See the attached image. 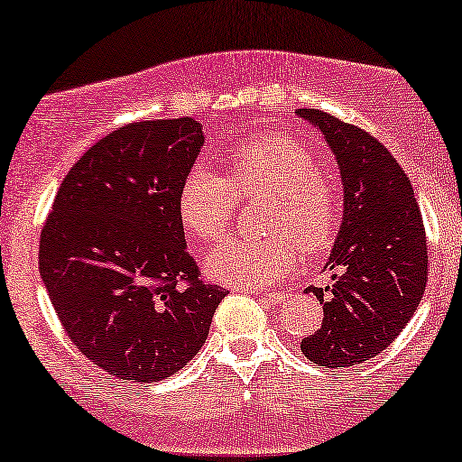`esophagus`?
I'll return each instance as SVG.
<instances>
[{"instance_id": "34e87169", "label": "esophagus", "mask_w": 462, "mask_h": 462, "mask_svg": "<svg viewBox=\"0 0 462 462\" xmlns=\"http://www.w3.org/2000/svg\"><path fill=\"white\" fill-rule=\"evenodd\" d=\"M260 297L266 299L269 303H284L288 299V292L286 291H275V292H264L260 294Z\"/></svg>"}]
</instances>
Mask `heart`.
Segmentation results:
<instances>
[{"instance_id": "b5f03b06", "label": "heart", "mask_w": 462, "mask_h": 462, "mask_svg": "<svg viewBox=\"0 0 462 462\" xmlns=\"http://www.w3.org/2000/svg\"><path fill=\"white\" fill-rule=\"evenodd\" d=\"M227 174L196 168L178 191L180 224L198 241L224 236L238 199L271 198L269 238H227L207 255V275L232 288H264L297 264L299 247L320 254L340 226V196L308 143L291 135H263L227 154Z\"/></svg>"}]
</instances>
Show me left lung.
Instances as JSON below:
<instances>
[{"label": "left lung", "instance_id": "8db88e82", "mask_svg": "<svg viewBox=\"0 0 462 462\" xmlns=\"http://www.w3.org/2000/svg\"><path fill=\"white\" fill-rule=\"evenodd\" d=\"M297 116L325 135L344 185V221L325 266L333 284L312 288L325 316L301 351L346 368L385 351L418 310L428 280L424 221L409 176L376 137L327 111Z\"/></svg>", "mask_w": 462, "mask_h": 462}]
</instances>
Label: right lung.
<instances>
[{"label":"right lung","instance_id":"obj_1","mask_svg":"<svg viewBox=\"0 0 462 462\" xmlns=\"http://www.w3.org/2000/svg\"><path fill=\"white\" fill-rule=\"evenodd\" d=\"M202 146L193 118L120 126L72 165L42 226L38 264L64 331L122 381L185 368L227 292L199 280L178 217Z\"/></svg>","mask_w":462,"mask_h":462}]
</instances>
